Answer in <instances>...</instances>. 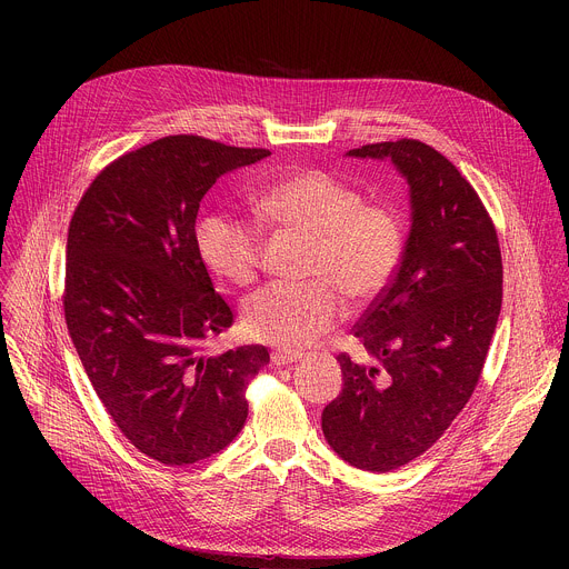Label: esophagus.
<instances>
[{
	"mask_svg": "<svg viewBox=\"0 0 569 569\" xmlns=\"http://www.w3.org/2000/svg\"><path fill=\"white\" fill-rule=\"evenodd\" d=\"M301 356L299 353H295V351H272V362L277 365V367H286V365H292V362H297Z\"/></svg>",
	"mask_w": 569,
	"mask_h": 569,
	"instance_id": "1",
	"label": "esophagus"
}]
</instances>
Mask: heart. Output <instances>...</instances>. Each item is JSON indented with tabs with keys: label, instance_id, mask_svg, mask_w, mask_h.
I'll return each mask as SVG.
<instances>
[{
	"label": "heart",
	"instance_id": "heart-1",
	"mask_svg": "<svg viewBox=\"0 0 569 569\" xmlns=\"http://www.w3.org/2000/svg\"><path fill=\"white\" fill-rule=\"evenodd\" d=\"M261 211L279 227L312 240L310 283H270L242 308L248 336L299 351L329 333L345 315L342 292L353 303H369L393 281L402 254L405 229L389 204L365 196L333 173L306 169L277 180L259 196ZM196 248L204 266L248 286L263 263L261 229L229 211H209L196 227Z\"/></svg>",
	"mask_w": 569,
	"mask_h": 569
}]
</instances>
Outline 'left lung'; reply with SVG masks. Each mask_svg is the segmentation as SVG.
I'll return each mask as SVG.
<instances>
[{
    "mask_svg": "<svg viewBox=\"0 0 569 569\" xmlns=\"http://www.w3.org/2000/svg\"><path fill=\"white\" fill-rule=\"evenodd\" d=\"M349 154L393 161L412 227L393 281L353 327L373 362L338 356L345 387L321 430L351 466L389 472L432 448L472 396L502 308V254L477 191L432 146L398 139Z\"/></svg>",
    "mask_w": 569,
    "mask_h": 569,
    "instance_id": "left-lung-1",
    "label": "left lung"
}]
</instances>
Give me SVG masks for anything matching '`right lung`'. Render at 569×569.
<instances>
[{"instance_id": "add662e5", "label": "right lung", "mask_w": 569, "mask_h": 569, "mask_svg": "<svg viewBox=\"0 0 569 569\" xmlns=\"http://www.w3.org/2000/svg\"><path fill=\"white\" fill-rule=\"evenodd\" d=\"M171 134L108 164L67 233L64 319L86 373L121 435L146 457L184 466L246 426L261 345L204 356L233 323L196 248L200 200L216 180L268 157Z\"/></svg>"}]
</instances>
